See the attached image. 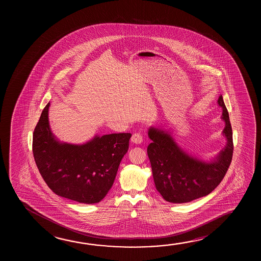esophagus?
I'll use <instances>...</instances> for the list:
<instances>
[{"mask_svg": "<svg viewBox=\"0 0 261 261\" xmlns=\"http://www.w3.org/2000/svg\"><path fill=\"white\" fill-rule=\"evenodd\" d=\"M131 142L134 143V144H136V145H139V144H141L142 142H143V137H142L140 134L136 133L131 137Z\"/></svg>", "mask_w": 261, "mask_h": 261, "instance_id": "obj_1", "label": "esophagus"}]
</instances>
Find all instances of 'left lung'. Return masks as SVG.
Here are the masks:
<instances>
[{
	"mask_svg": "<svg viewBox=\"0 0 261 261\" xmlns=\"http://www.w3.org/2000/svg\"><path fill=\"white\" fill-rule=\"evenodd\" d=\"M225 122L226 144L217 155L204 160L185 151L166 129L150 126L147 147L155 188L167 202L181 204L205 197L220 184L233 155L232 128L222 95L218 100Z\"/></svg>",
	"mask_w": 261,
	"mask_h": 261,
	"instance_id": "obj_1",
	"label": "left lung"
}]
</instances>
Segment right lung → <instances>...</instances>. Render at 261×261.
Wrapping results in <instances>:
<instances>
[{"label":"right lung","mask_w":261,"mask_h":261,"mask_svg":"<svg viewBox=\"0 0 261 261\" xmlns=\"http://www.w3.org/2000/svg\"><path fill=\"white\" fill-rule=\"evenodd\" d=\"M50 103L44 107L33 136V153L43 180L53 192L83 204L107 196L126 154L131 134L95 135L84 144L61 142L49 124Z\"/></svg>","instance_id":"add662e5"}]
</instances>
